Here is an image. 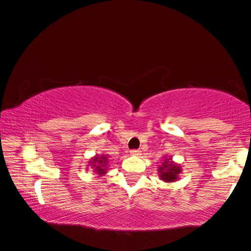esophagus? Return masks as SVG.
I'll list each match as a JSON object with an SVG mask.
<instances>
[{"mask_svg":"<svg viewBox=\"0 0 251 251\" xmlns=\"http://www.w3.org/2000/svg\"><path fill=\"white\" fill-rule=\"evenodd\" d=\"M130 154H131V155H139V154H141V151H139V150H136V149L130 150Z\"/></svg>","mask_w":251,"mask_h":251,"instance_id":"obj_1","label":"esophagus"}]
</instances>
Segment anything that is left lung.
Segmentation results:
<instances>
[{
	"mask_svg": "<svg viewBox=\"0 0 251 251\" xmlns=\"http://www.w3.org/2000/svg\"><path fill=\"white\" fill-rule=\"evenodd\" d=\"M159 173H160L161 180L165 182H173L177 178L178 174L181 173V168L174 164V162L166 161L160 168H159Z\"/></svg>",
	"mask_w": 251,
	"mask_h": 251,
	"instance_id": "8db88e82",
	"label": "left lung"
}]
</instances>
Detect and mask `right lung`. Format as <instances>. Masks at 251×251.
<instances>
[{
    "mask_svg": "<svg viewBox=\"0 0 251 251\" xmlns=\"http://www.w3.org/2000/svg\"><path fill=\"white\" fill-rule=\"evenodd\" d=\"M90 164H92V167H94V171H96L99 175H102L106 173L107 158L105 154H102L101 158H99V157L93 158V160L91 161Z\"/></svg>",
    "mask_w": 251,
    "mask_h": 251,
    "instance_id": "right-lung-1",
    "label": "right lung"
}]
</instances>
